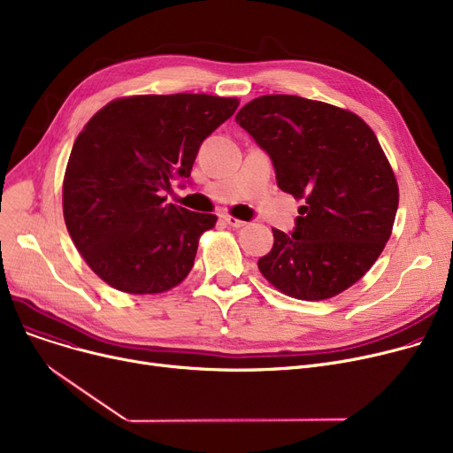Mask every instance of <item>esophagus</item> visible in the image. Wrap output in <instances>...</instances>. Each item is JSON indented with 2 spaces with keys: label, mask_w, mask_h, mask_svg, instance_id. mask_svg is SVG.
I'll return each instance as SVG.
<instances>
[{
  "label": "esophagus",
  "mask_w": 453,
  "mask_h": 453,
  "mask_svg": "<svg viewBox=\"0 0 453 453\" xmlns=\"http://www.w3.org/2000/svg\"><path fill=\"white\" fill-rule=\"evenodd\" d=\"M222 219H224V222H226L227 226H231V227H244V226H246L244 220H239L236 217H231V214H222Z\"/></svg>",
  "instance_id": "esophagus-1"
}]
</instances>
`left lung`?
I'll return each mask as SVG.
<instances>
[{
	"label": "left lung",
	"instance_id": "1",
	"mask_svg": "<svg viewBox=\"0 0 453 453\" xmlns=\"http://www.w3.org/2000/svg\"><path fill=\"white\" fill-rule=\"evenodd\" d=\"M234 119L270 154L279 188L304 200L292 234L272 229L260 273L303 301L350 288L384 251L398 209V183L371 127L297 95H263Z\"/></svg>",
	"mask_w": 453,
	"mask_h": 453
}]
</instances>
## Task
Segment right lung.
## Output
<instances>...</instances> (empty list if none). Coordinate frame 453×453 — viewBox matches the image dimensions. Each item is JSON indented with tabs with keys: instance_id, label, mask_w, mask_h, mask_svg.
I'll return each instance as SVG.
<instances>
[{
	"instance_id": "add662e5",
	"label": "right lung",
	"mask_w": 453,
	"mask_h": 453,
	"mask_svg": "<svg viewBox=\"0 0 453 453\" xmlns=\"http://www.w3.org/2000/svg\"><path fill=\"white\" fill-rule=\"evenodd\" d=\"M239 108L205 93L132 95L95 113L64 174L71 241L111 288L163 294L193 270L200 236L217 214L165 203L174 178H188L202 141Z\"/></svg>"
}]
</instances>
